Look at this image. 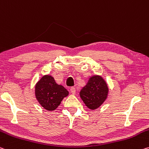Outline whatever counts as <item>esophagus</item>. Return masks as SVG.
<instances>
[{
	"label": "esophagus",
	"instance_id": "1",
	"mask_svg": "<svg viewBox=\"0 0 149 149\" xmlns=\"http://www.w3.org/2000/svg\"><path fill=\"white\" fill-rule=\"evenodd\" d=\"M70 91H71V93H72L73 95H74V94H75V88L74 87H72L70 88Z\"/></svg>",
	"mask_w": 149,
	"mask_h": 149
}]
</instances>
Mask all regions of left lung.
Here are the masks:
<instances>
[{
	"label": "left lung",
	"instance_id": "left-lung-1",
	"mask_svg": "<svg viewBox=\"0 0 149 149\" xmlns=\"http://www.w3.org/2000/svg\"><path fill=\"white\" fill-rule=\"evenodd\" d=\"M108 87L102 77L93 75L80 91V97L90 109H96L107 99Z\"/></svg>",
	"mask_w": 149,
	"mask_h": 149
}]
</instances>
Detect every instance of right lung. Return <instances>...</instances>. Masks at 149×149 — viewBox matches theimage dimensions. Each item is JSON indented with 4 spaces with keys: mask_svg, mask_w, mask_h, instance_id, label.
Masks as SVG:
<instances>
[{
    "mask_svg": "<svg viewBox=\"0 0 149 149\" xmlns=\"http://www.w3.org/2000/svg\"><path fill=\"white\" fill-rule=\"evenodd\" d=\"M69 92L64 87L58 85L50 75H44L35 87V95L45 109L55 110Z\"/></svg>",
    "mask_w": 149,
    "mask_h": 149,
    "instance_id": "add662e5",
    "label": "right lung"
}]
</instances>
